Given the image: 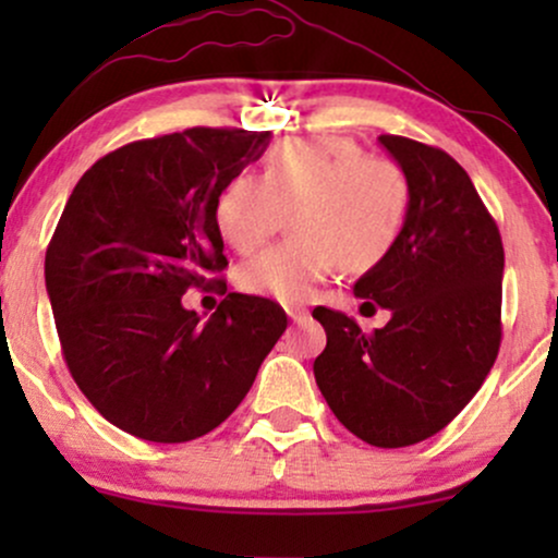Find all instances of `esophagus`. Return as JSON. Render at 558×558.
I'll return each mask as SVG.
<instances>
[{
	"instance_id": "esophagus-1",
	"label": "esophagus",
	"mask_w": 558,
	"mask_h": 558,
	"mask_svg": "<svg viewBox=\"0 0 558 558\" xmlns=\"http://www.w3.org/2000/svg\"><path fill=\"white\" fill-rule=\"evenodd\" d=\"M286 315L293 319V323H301V319H306V315H310V312L304 310V306H299V304H291V306H286Z\"/></svg>"
}]
</instances>
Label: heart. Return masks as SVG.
Wrapping results in <instances>:
<instances>
[{
	"mask_svg": "<svg viewBox=\"0 0 558 558\" xmlns=\"http://www.w3.org/2000/svg\"><path fill=\"white\" fill-rule=\"evenodd\" d=\"M412 185L399 162L364 155L343 136L286 138L262 162V175H235L215 204L217 233L248 254L283 226L291 239L243 262L235 283L243 293L283 304L310 299L341 265L364 272L399 241Z\"/></svg>",
	"mask_w": 558,
	"mask_h": 558,
	"instance_id": "b5f03b06",
	"label": "heart"
}]
</instances>
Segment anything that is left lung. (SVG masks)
<instances>
[{
	"label": "left lung",
	"mask_w": 558,
	"mask_h": 558,
	"mask_svg": "<svg viewBox=\"0 0 558 558\" xmlns=\"http://www.w3.org/2000/svg\"><path fill=\"white\" fill-rule=\"evenodd\" d=\"M412 185L403 230L388 257L356 280L362 315L390 312L364 332L317 306L328 345L315 380L345 430L377 448L440 433L477 393L501 345L504 243L462 165L403 136L377 138Z\"/></svg>",
	"instance_id": "8db88e82"
}]
</instances>
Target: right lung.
Returning a JSON list of instances; mask_svg holds the SVG:
<instances>
[{"mask_svg": "<svg viewBox=\"0 0 558 558\" xmlns=\"http://www.w3.org/2000/svg\"><path fill=\"white\" fill-rule=\"evenodd\" d=\"M270 131L189 128L94 162L49 241L44 278L70 375L96 412L155 444L215 430L252 388L288 317L228 293L207 323L189 288L226 293L215 204Z\"/></svg>", "mask_w": 558, "mask_h": 558, "instance_id": "obj_1", "label": "right lung"}]
</instances>
